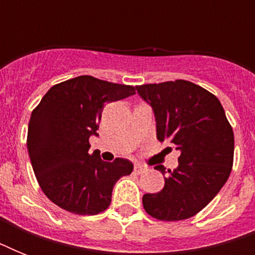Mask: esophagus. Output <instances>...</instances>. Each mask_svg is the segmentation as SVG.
<instances>
[{"label":"esophagus","mask_w":255,"mask_h":255,"mask_svg":"<svg viewBox=\"0 0 255 255\" xmlns=\"http://www.w3.org/2000/svg\"><path fill=\"white\" fill-rule=\"evenodd\" d=\"M133 170H135L137 174L144 173V172L147 170V167H145V165H143V164H135V168H133Z\"/></svg>","instance_id":"obj_1"}]
</instances>
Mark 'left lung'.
Returning a JSON list of instances; mask_svg holds the SVG:
<instances>
[{
  "instance_id": "8db88e82",
  "label": "left lung",
  "mask_w": 255,
  "mask_h": 255,
  "mask_svg": "<svg viewBox=\"0 0 255 255\" xmlns=\"http://www.w3.org/2000/svg\"><path fill=\"white\" fill-rule=\"evenodd\" d=\"M136 90L153 108L157 139L181 152L177 169L168 170L163 189L143 196L144 209L160 221L193 217L229 178L233 128L217 96L189 81L148 83ZM155 169L165 172L163 165Z\"/></svg>"
}]
</instances>
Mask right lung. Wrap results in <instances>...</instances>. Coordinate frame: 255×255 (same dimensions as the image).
Wrapping results in <instances>:
<instances>
[{
  "instance_id": "add662e5",
  "label": "right lung",
  "mask_w": 255,
  "mask_h": 255,
  "mask_svg": "<svg viewBox=\"0 0 255 255\" xmlns=\"http://www.w3.org/2000/svg\"><path fill=\"white\" fill-rule=\"evenodd\" d=\"M133 86L81 75L54 85L31 112L27 151L37 181L50 201L79 216L102 213L111 204L115 182L133 165L90 153L107 103L133 95Z\"/></svg>"
}]
</instances>
